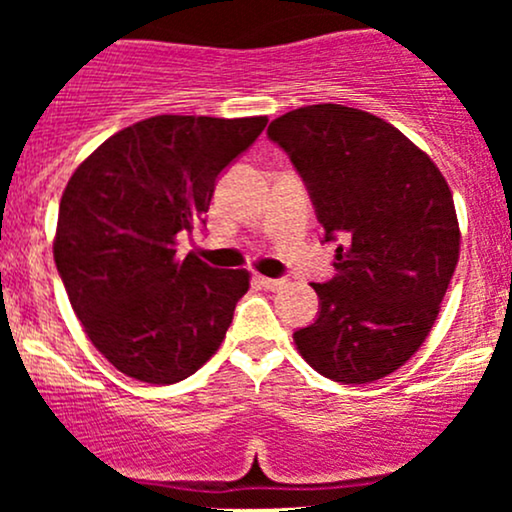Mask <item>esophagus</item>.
<instances>
[{"instance_id":"obj_1","label":"esophagus","mask_w":512,"mask_h":512,"mask_svg":"<svg viewBox=\"0 0 512 512\" xmlns=\"http://www.w3.org/2000/svg\"><path fill=\"white\" fill-rule=\"evenodd\" d=\"M257 281H260V284L267 291H279V289H284V286H286L284 279H269V276H257Z\"/></svg>"}]
</instances>
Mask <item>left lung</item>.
<instances>
[{
	"mask_svg": "<svg viewBox=\"0 0 512 512\" xmlns=\"http://www.w3.org/2000/svg\"><path fill=\"white\" fill-rule=\"evenodd\" d=\"M313 199L334 274L313 284L320 313L293 332L317 373L363 385L395 373L426 342L460 257L455 202L436 163L397 127L322 103L267 129Z\"/></svg>",
	"mask_w": 512,
	"mask_h": 512,
	"instance_id": "left-lung-1",
	"label": "left lung"
}]
</instances>
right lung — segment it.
I'll return each instance as SVG.
<instances>
[{
    "instance_id": "1",
    "label": "right lung",
    "mask_w": 512,
    "mask_h": 512,
    "mask_svg": "<svg viewBox=\"0 0 512 512\" xmlns=\"http://www.w3.org/2000/svg\"><path fill=\"white\" fill-rule=\"evenodd\" d=\"M267 117L156 115L125 127L74 170L60 202L55 264L76 317L120 373L151 385L190 378L216 354L245 269L180 260L221 170L250 149Z\"/></svg>"
}]
</instances>
